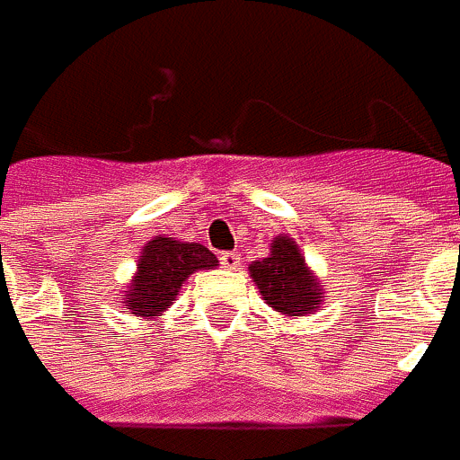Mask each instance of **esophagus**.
Instances as JSON below:
<instances>
[{
	"instance_id": "obj_1",
	"label": "esophagus",
	"mask_w": 460,
	"mask_h": 460,
	"mask_svg": "<svg viewBox=\"0 0 460 460\" xmlns=\"http://www.w3.org/2000/svg\"><path fill=\"white\" fill-rule=\"evenodd\" d=\"M220 265H223L225 270H237V265H240V255H237V252H220Z\"/></svg>"
}]
</instances>
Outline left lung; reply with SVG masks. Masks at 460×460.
<instances>
[{"label":"left lung","mask_w":460,"mask_h":460,"mask_svg":"<svg viewBox=\"0 0 460 460\" xmlns=\"http://www.w3.org/2000/svg\"><path fill=\"white\" fill-rule=\"evenodd\" d=\"M270 250V257L257 260L250 267V277L262 292V299L288 317H302L314 312L322 302V285L312 279V272L305 265V257L299 255L295 240L279 235L272 240Z\"/></svg>","instance_id":"8db88e82"}]
</instances>
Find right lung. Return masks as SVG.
<instances>
[{"instance_id": "right-lung-1", "label": "right lung", "mask_w": 460, "mask_h": 460, "mask_svg": "<svg viewBox=\"0 0 460 460\" xmlns=\"http://www.w3.org/2000/svg\"><path fill=\"white\" fill-rule=\"evenodd\" d=\"M217 257L198 243H178L172 237H155L143 247L138 272L131 289L123 297L128 314L136 317H158L171 307L178 289L195 270H213Z\"/></svg>"}]
</instances>
